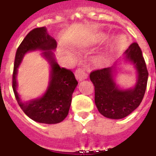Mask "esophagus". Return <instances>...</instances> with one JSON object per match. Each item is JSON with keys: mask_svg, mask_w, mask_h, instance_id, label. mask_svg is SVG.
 Masks as SVG:
<instances>
[{"mask_svg": "<svg viewBox=\"0 0 156 156\" xmlns=\"http://www.w3.org/2000/svg\"><path fill=\"white\" fill-rule=\"evenodd\" d=\"M75 77L77 78L78 81H82L83 79H86L88 78V74L85 73L83 69H80V68H78L76 71H75Z\"/></svg>", "mask_w": 156, "mask_h": 156, "instance_id": "1", "label": "esophagus"}]
</instances>
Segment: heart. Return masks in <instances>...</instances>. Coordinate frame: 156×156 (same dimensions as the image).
Here are the masks:
<instances>
[{
    "label": "heart",
    "mask_w": 156,
    "mask_h": 156,
    "mask_svg": "<svg viewBox=\"0 0 156 156\" xmlns=\"http://www.w3.org/2000/svg\"><path fill=\"white\" fill-rule=\"evenodd\" d=\"M106 38H107V36L104 35V34H102V35H100L98 37V40H99V41H104V40H105ZM124 43H125V37H124V36H116L115 38L113 39L111 44L109 45V48H108V51L106 52V54H110L113 51H115L118 48L122 47Z\"/></svg>",
    "instance_id": "heart-1"
}]
</instances>
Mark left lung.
<instances>
[{
	"mask_svg": "<svg viewBox=\"0 0 156 156\" xmlns=\"http://www.w3.org/2000/svg\"><path fill=\"white\" fill-rule=\"evenodd\" d=\"M124 58L137 70V81L133 88L119 89L114 80L115 67L93 71L89 75L94 86V101L98 112L105 117L119 119L130 115L144 98L148 81V70L142 51L134 42L124 51Z\"/></svg>",
	"mask_w": 156,
	"mask_h": 156,
	"instance_id": "left-lung-1",
	"label": "left lung"
}]
</instances>
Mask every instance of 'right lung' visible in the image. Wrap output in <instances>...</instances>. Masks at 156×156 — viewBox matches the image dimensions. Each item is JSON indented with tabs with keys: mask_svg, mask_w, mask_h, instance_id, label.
Listing matches in <instances>:
<instances>
[{
	"mask_svg": "<svg viewBox=\"0 0 156 156\" xmlns=\"http://www.w3.org/2000/svg\"><path fill=\"white\" fill-rule=\"evenodd\" d=\"M57 48V41L47 32L45 27L34 28L23 39L16 50L12 75V88L16 101L23 112L32 120L41 124H58L67 117L70 108L72 95L78 85L73 73L60 68L52 50ZM41 50L51 65L50 82L47 91L41 98L22 102L16 91L17 68L24 55L28 51Z\"/></svg>",
	"mask_w": 156,
	"mask_h": 156,
	"instance_id": "obj_1",
	"label": "right lung"
}]
</instances>
